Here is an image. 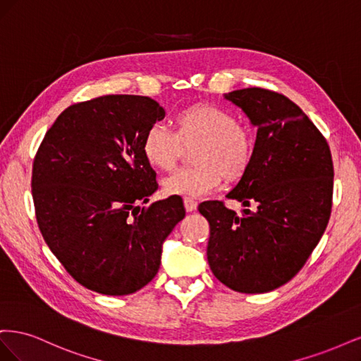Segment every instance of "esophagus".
I'll return each mask as SVG.
<instances>
[{"label": "esophagus", "mask_w": 361, "mask_h": 361, "mask_svg": "<svg viewBox=\"0 0 361 361\" xmlns=\"http://www.w3.org/2000/svg\"><path fill=\"white\" fill-rule=\"evenodd\" d=\"M183 203H185V209H187L188 212H192V211L197 209V202H195L191 197H185Z\"/></svg>", "instance_id": "1"}]
</instances>
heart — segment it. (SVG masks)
<instances>
[{"label": "heart", "mask_w": 361, "mask_h": 361, "mask_svg": "<svg viewBox=\"0 0 361 361\" xmlns=\"http://www.w3.org/2000/svg\"><path fill=\"white\" fill-rule=\"evenodd\" d=\"M173 133L152 125L141 140V154L152 169L170 171L185 150L194 166L162 182L164 191L178 195H204L228 182H239L253 166L256 138L251 129L227 110L212 104H192L174 114Z\"/></svg>", "instance_id": "heart-1"}]
</instances>
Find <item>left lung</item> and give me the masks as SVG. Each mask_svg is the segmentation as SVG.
<instances>
[{"label":"left lung","instance_id":"1","mask_svg":"<svg viewBox=\"0 0 361 361\" xmlns=\"http://www.w3.org/2000/svg\"><path fill=\"white\" fill-rule=\"evenodd\" d=\"M257 126L253 166L224 202L199 204L209 223L207 262L223 285L264 293L298 274L318 245L333 206V158L321 130L286 96L260 87L226 94Z\"/></svg>","mask_w":361,"mask_h":361}]
</instances>
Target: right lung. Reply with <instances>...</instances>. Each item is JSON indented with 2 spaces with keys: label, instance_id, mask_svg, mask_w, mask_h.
Instances as JSON below:
<instances>
[{
  "label": "right lung",
  "instance_id": "1",
  "mask_svg": "<svg viewBox=\"0 0 361 361\" xmlns=\"http://www.w3.org/2000/svg\"><path fill=\"white\" fill-rule=\"evenodd\" d=\"M166 116L147 96L105 94L68 106L32 161L31 194L49 250L84 288L129 295L157 276L162 243L182 199L141 209L158 188L141 154L149 126Z\"/></svg>",
  "mask_w": 361,
  "mask_h": 361
}]
</instances>
